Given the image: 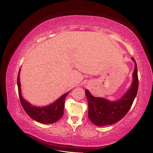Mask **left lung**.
Here are the masks:
<instances>
[{
	"label": "left lung",
	"instance_id": "8db88e82",
	"mask_svg": "<svg viewBox=\"0 0 153 153\" xmlns=\"http://www.w3.org/2000/svg\"><path fill=\"white\" fill-rule=\"evenodd\" d=\"M135 69L133 73V82L128 91L116 101H110L104 98L93 96L88 90L85 95L88 100V117L94 124L104 126L115 123L122 119L130 109L137 95L139 79L137 64L134 58Z\"/></svg>",
	"mask_w": 153,
	"mask_h": 153
}]
</instances>
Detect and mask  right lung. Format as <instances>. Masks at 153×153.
Segmentation results:
<instances>
[{
	"instance_id": "add662e5",
	"label": "right lung",
	"mask_w": 153,
	"mask_h": 153,
	"mask_svg": "<svg viewBox=\"0 0 153 153\" xmlns=\"http://www.w3.org/2000/svg\"><path fill=\"white\" fill-rule=\"evenodd\" d=\"M19 72H20V69L19 70L17 79L19 100H20L23 108L27 114V115L35 121L42 123H53L60 120L64 114L65 99L69 92L64 94L51 105L43 107L32 106L30 103L27 102L23 98L22 95L20 82H19Z\"/></svg>"
}]
</instances>
